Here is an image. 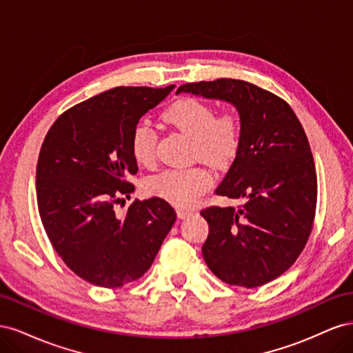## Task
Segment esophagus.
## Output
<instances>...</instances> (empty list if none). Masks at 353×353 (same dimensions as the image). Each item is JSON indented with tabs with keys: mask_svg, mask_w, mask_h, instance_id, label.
<instances>
[{
	"mask_svg": "<svg viewBox=\"0 0 353 353\" xmlns=\"http://www.w3.org/2000/svg\"><path fill=\"white\" fill-rule=\"evenodd\" d=\"M176 213H178V218H181V219H185V218H188V216L193 215L194 210H188V209H178V210H176Z\"/></svg>",
	"mask_w": 353,
	"mask_h": 353,
	"instance_id": "esophagus-1",
	"label": "esophagus"
}]
</instances>
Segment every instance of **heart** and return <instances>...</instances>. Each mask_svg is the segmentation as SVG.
Listing matches in <instances>:
<instances>
[{
  "label": "heart",
  "instance_id": "heart-1",
  "mask_svg": "<svg viewBox=\"0 0 353 353\" xmlns=\"http://www.w3.org/2000/svg\"><path fill=\"white\" fill-rule=\"evenodd\" d=\"M163 119L193 138V156L213 168L228 166L241 145V122L237 113L216 116L213 105L194 97H181L163 112ZM156 134L145 122H138L131 132V153L140 165L156 162ZM212 184L205 168L170 169L148 181V191L178 208L194 205Z\"/></svg>",
  "mask_w": 353,
  "mask_h": 353
}]
</instances>
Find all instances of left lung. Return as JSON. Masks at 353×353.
<instances>
[{
    "instance_id": "left-lung-1",
    "label": "left lung",
    "mask_w": 353,
    "mask_h": 353,
    "mask_svg": "<svg viewBox=\"0 0 353 353\" xmlns=\"http://www.w3.org/2000/svg\"><path fill=\"white\" fill-rule=\"evenodd\" d=\"M181 91L230 101L241 121L240 150L216 194L245 200L200 212L209 223L203 258L227 284L270 283L296 262L314 228L316 172L303 126L285 100L250 82L221 78Z\"/></svg>"
}]
</instances>
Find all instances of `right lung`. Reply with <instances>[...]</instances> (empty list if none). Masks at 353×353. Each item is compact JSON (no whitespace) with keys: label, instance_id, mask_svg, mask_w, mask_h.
Returning a JSON list of instances; mask_svg holds the SVG:
<instances>
[{"label":"right lung","instance_id":"obj_1","mask_svg":"<svg viewBox=\"0 0 353 353\" xmlns=\"http://www.w3.org/2000/svg\"><path fill=\"white\" fill-rule=\"evenodd\" d=\"M174 90L117 87L63 112L42 143L37 199L50 243L69 268L94 285L116 288L150 268L176 213L160 197L114 205L135 190L131 132Z\"/></svg>","mask_w":353,"mask_h":353}]
</instances>
